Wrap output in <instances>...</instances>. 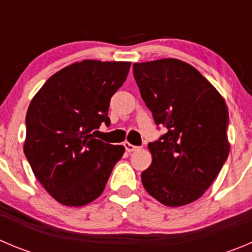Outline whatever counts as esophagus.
<instances>
[{"label": "esophagus", "instance_id": "1", "mask_svg": "<svg viewBox=\"0 0 252 252\" xmlns=\"http://www.w3.org/2000/svg\"><path fill=\"white\" fill-rule=\"evenodd\" d=\"M124 148H126V150L128 153H131V152H135V150H138L139 149V147H137V145H133V144H130V143H128V142H126L124 143Z\"/></svg>", "mask_w": 252, "mask_h": 252}]
</instances>
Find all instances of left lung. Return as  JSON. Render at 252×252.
<instances>
[{"label": "left lung", "instance_id": "1", "mask_svg": "<svg viewBox=\"0 0 252 252\" xmlns=\"http://www.w3.org/2000/svg\"><path fill=\"white\" fill-rule=\"evenodd\" d=\"M140 95L157 126L153 157L142 173L145 190L166 206L197 200L229 157V110L224 98L192 65L173 58L134 63Z\"/></svg>", "mask_w": 252, "mask_h": 252}]
</instances>
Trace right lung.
I'll return each mask as SVG.
<instances>
[{
	"label": "right lung",
	"mask_w": 252,
	"mask_h": 252,
	"mask_svg": "<svg viewBox=\"0 0 252 252\" xmlns=\"http://www.w3.org/2000/svg\"><path fill=\"white\" fill-rule=\"evenodd\" d=\"M130 62L87 60L43 84L26 114L23 150L38 182L58 203L82 206L104 190L123 145L97 139L109 126L110 98L126 82Z\"/></svg>",
	"instance_id": "1"
}]
</instances>
